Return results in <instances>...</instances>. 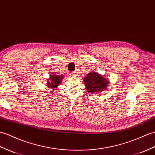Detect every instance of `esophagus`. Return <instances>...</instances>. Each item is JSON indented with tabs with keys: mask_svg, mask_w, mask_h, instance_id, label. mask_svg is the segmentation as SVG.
I'll list each match as a JSON object with an SVG mask.
<instances>
[{
	"mask_svg": "<svg viewBox=\"0 0 155 155\" xmlns=\"http://www.w3.org/2000/svg\"><path fill=\"white\" fill-rule=\"evenodd\" d=\"M70 76L71 77H76V76H77V73H76V72H71V73H70Z\"/></svg>",
	"mask_w": 155,
	"mask_h": 155,
	"instance_id": "1",
	"label": "esophagus"
}]
</instances>
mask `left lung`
I'll use <instances>...</instances> for the list:
<instances>
[{
	"mask_svg": "<svg viewBox=\"0 0 155 155\" xmlns=\"http://www.w3.org/2000/svg\"><path fill=\"white\" fill-rule=\"evenodd\" d=\"M83 80L86 91L93 94L103 92L110 84L108 78L93 71L88 73Z\"/></svg>",
	"mask_w": 155,
	"mask_h": 155,
	"instance_id": "obj_1",
	"label": "left lung"
}]
</instances>
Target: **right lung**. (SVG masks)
Here are the masks:
<instances>
[{"label": "right lung", "instance_id": "add662e5", "mask_svg": "<svg viewBox=\"0 0 155 155\" xmlns=\"http://www.w3.org/2000/svg\"><path fill=\"white\" fill-rule=\"evenodd\" d=\"M64 77L63 75H58L55 73H52L50 75L49 79H47L48 81L46 82V86H48L49 89H54L58 87L61 84V82L62 81Z\"/></svg>", "mask_w": 155, "mask_h": 155}]
</instances>
